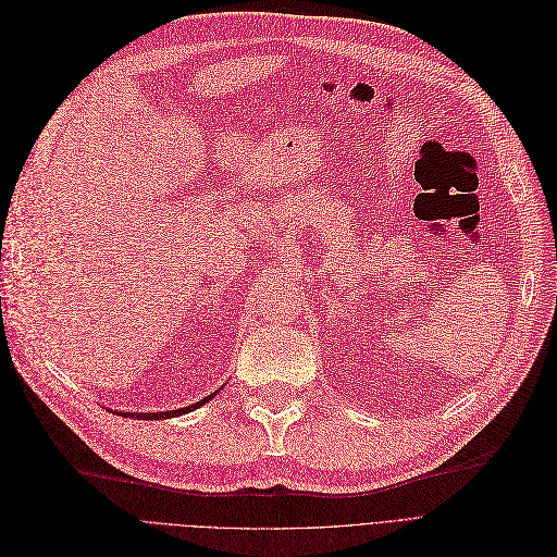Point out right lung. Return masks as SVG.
<instances>
[{
	"instance_id": "obj_1",
	"label": "right lung",
	"mask_w": 557,
	"mask_h": 557,
	"mask_svg": "<svg viewBox=\"0 0 557 557\" xmlns=\"http://www.w3.org/2000/svg\"><path fill=\"white\" fill-rule=\"evenodd\" d=\"M218 392H213L210 396H206V399H201V401H197V404H193V406H185V408H181V410H168V412H122V414H131V417H136V419H170V417H178V414H185V412H193L195 408H199V406H203V404H208L210 399H213Z\"/></svg>"
}]
</instances>
